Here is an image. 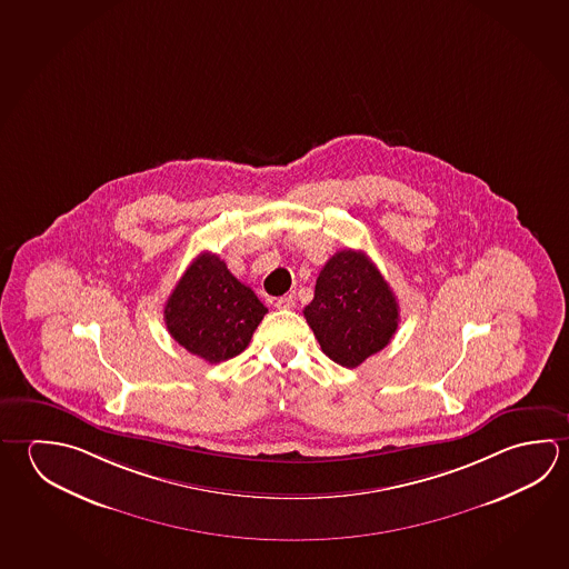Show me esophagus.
<instances>
[{
	"instance_id": "esophagus-1",
	"label": "esophagus",
	"mask_w": 569,
	"mask_h": 569,
	"mask_svg": "<svg viewBox=\"0 0 569 569\" xmlns=\"http://www.w3.org/2000/svg\"><path fill=\"white\" fill-rule=\"evenodd\" d=\"M276 308H278V309L296 308V298H293V296H283V298L276 299Z\"/></svg>"
}]
</instances>
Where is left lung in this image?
<instances>
[{
	"mask_svg": "<svg viewBox=\"0 0 569 569\" xmlns=\"http://www.w3.org/2000/svg\"><path fill=\"white\" fill-rule=\"evenodd\" d=\"M321 351L343 368H358L388 346L399 323V306L388 281L363 251L329 258L303 309Z\"/></svg>",
	"mask_w": 569,
	"mask_h": 569,
	"instance_id": "left-lung-1",
	"label": "left lung"
}]
</instances>
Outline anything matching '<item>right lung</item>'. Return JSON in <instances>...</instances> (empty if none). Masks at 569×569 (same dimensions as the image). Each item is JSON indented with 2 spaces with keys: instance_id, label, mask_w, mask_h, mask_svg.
<instances>
[{
  "instance_id": "right-lung-1",
  "label": "right lung",
  "mask_w": 569,
  "mask_h": 569,
  "mask_svg": "<svg viewBox=\"0 0 569 569\" xmlns=\"http://www.w3.org/2000/svg\"><path fill=\"white\" fill-rule=\"evenodd\" d=\"M268 308L216 253H200L163 308L171 338L210 363L240 356Z\"/></svg>"
}]
</instances>
